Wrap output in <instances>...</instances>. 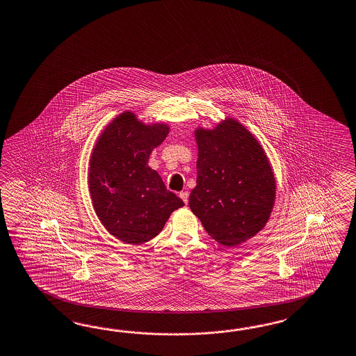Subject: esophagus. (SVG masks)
Instances as JSON below:
<instances>
[{"label":"esophagus","mask_w":356,"mask_h":356,"mask_svg":"<svg viewBox=\"0 0 356 356\" xmlns=\"http://www.w3.org/2000/svg\"><path fill=\"white\" fill-rule=\"evenodd\" d=\"M188 196H190L188 191L179 192V197L184 201V204H187V202H188Z\"/></svg>","instance_id":"esophagus-1"}]
</instances>
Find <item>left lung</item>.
Returning a JSON list of instances; mask_svg holds the SVG:
<instances>
[{
  "instance_id": "obj_1",
  "label": "left lung",
  "mask_w": 356,
  "mask_h": 356,
  "mask_svg": "<svg viewBox=\"0 0 356 356\" xmlns=\"http://www.w3.org/2000/svg\"><path fill=\"white\" fill-rule=\"evenodd\" d=\"M196 187L188 205L220 245L236 246L268 222L276 199L274 170L264 146L235 118L197 127Z\"/></svg>"
}]
</instances>
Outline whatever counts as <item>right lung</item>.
I'll return each instance as SVG.
<instances>
[{
  "mask_svg": "<svg viewBox=\"0 0 356 356\" xmlns=\"http://www.w3.org/2000/svg\"><path fill=\"white\" fill-rule=\"evenodd\" d=\"M166 122L146 124L124 111L102 130L89 160L92 208L112 236L139 245L157 236L174 210L184 207L148 166L169 134Z\"/></svg>",
  "mask_w": 356,
  "mask_h": 356,
  "instance_id": "right-lung-1",
  "label": "right lung"
}]
</instances>
